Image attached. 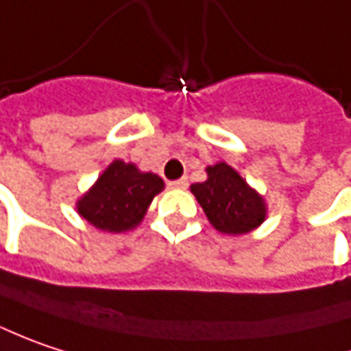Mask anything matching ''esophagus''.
<instances>
[{
  "mask_svg": "<svg viewBox=\"0 0 351 351\" xmlns=\"http://www.w3.org/2000/svg\"><path fill=\"white\" fill-rule=\"evenodd\" d=\"M169 187L171 189H185L187 187V180L182 178V180H176V182H169Z\"/></svg>",
  "mask_w": 351,
  "mask_h": 351,
  "instance_id": "obj_1",
  "label": "esophagus"
}]
</instances>
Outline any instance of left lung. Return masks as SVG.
I'll return each instance as SVG.
<instances>
[{"mask_svg":"<svg viewBox=\"0 0 351 351\" xmlns=\"http://www.w3.org/2000/svg\"><path fill=\"white\" fill-rule=\"evenodd\" d=\"M207 180L191 184V193L203 207L209 223L225 235H245L261 227L269 207L265 197L225 162L205 167Z\"/></svg>","mask_w":351,"mask_h":351,"instance_id":"left-lung-1","label":"left lung"}]
</instances>
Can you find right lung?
Segmentation results:
<instances>
[{"label": "right lung", "instance_id": "right-lung-1", "mask_svg": "<svg viewBox=\"0 0 351 351\" xmlns=\"http://www.w3.org/2000/svg\"><path fill=\"white\" fill-rule=\"evenodd\" d=\"M164 187L158 173L114 160L77 199V213L104 233H126L142 223L149 203Z\"/></svg>", "mask_w": 351, "mask_h": 351}]
</instances>
